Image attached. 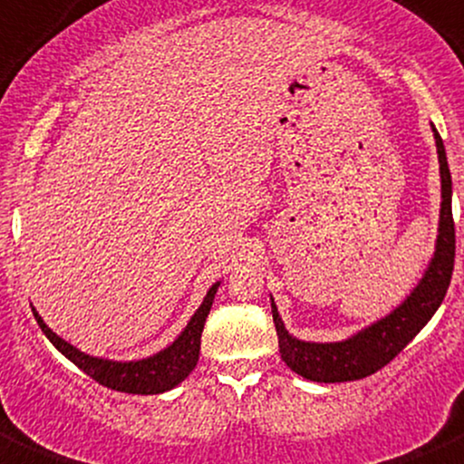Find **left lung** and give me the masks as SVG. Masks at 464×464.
<instances>
[{
	"instance_id": "obj_1",
	"label": "left lung",
	"mask_w": 464,
	"mask_h": 464,
	"mask_svg": "<svg viewBox=\"0 0 464 464\" xmlns=\"http://www.w3.org/2000/svg\"><path fill=\"white\" fill-rule=\"evenodd\" d=\"M433 136L438 145L440 179H442L438 240H435V254L424 276L406 296V301L383 319L342 342H304L287 333L272 299L278 352H281L283 362L304 379L317 381V383H344V381L372 376L381 367L388 365L399 352H403V346L429 324V319L444 301L449 283H451L453 260H456V228H453L451 215V172H449L447 151L435 127Z\"/></svg>"
}]
</instances>
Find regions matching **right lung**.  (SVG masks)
<instances>
[{
  "label": "right lung",
  "instance_id": "obj_1",
  "mask_svg": "<svg viewBox=\"0 0 464 464\" xmlns=\"http://www.w3.org/2000/svg\"><path fill=\"white\" fill-rule=\"evenodd\" d=\"M218 287L219 281L206 292L204 301H201V305L197 308V313L192 314L188 326L183 328L181 335H179L172 344L165 346L163 352L154 353V356L142 358V361L118 362L108 361V358L88 356V353L79 352L76 346H72L70 342L58 337L56 333L43 322V317L35 313V308L34 317L58 352H61L67 361L74 362L79 370H83L90 379L97 381L99 385L129 394H160L177 388V385L181 383V381H186L188 374L197 367L201 349V331H204L206 317H208L210 313V305H213Z\"/></svg>",
  "mask_w": 464,
  "mask_h": 464
}]
</instances>
